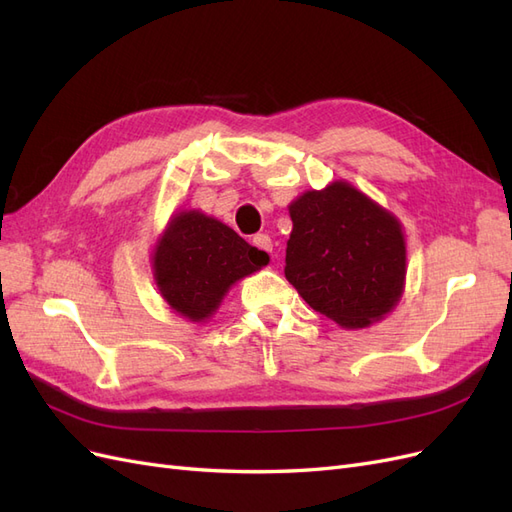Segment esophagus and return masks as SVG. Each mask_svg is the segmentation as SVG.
Segmentation results:
<instances>
[{
	"instance_id": "obj_1",
	"label": "esophagus",
	"mask_w": 512,
	"mask_h": 512,
	"mask_svg": "<svg viewBox=\"0 0 512 512\" xmlns=\"http://www.w3.org/2000/svg\"><path fill=\"white\" fill-rule=\"evenodd\" d=\"M252 243L258 247V250H262V252H273V241H271V237L269 235H256L254 239H252Z\"/></svg>"
}]
</instances>
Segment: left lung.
<instances>
[{
    "label": "left lung",
    "instance_id": "left-lung-1",
    "mask_svg": "<svg viewBox=\"0 0 512 512\" xmlns=\"http://www.w3.org/2000/svg\"><path fill=\"white\" fill-rule=\"evenodd\" d=\"M286 280L342 329L391 314L406 288V235L395 215L339 179L288 205Z\"/></svg>",
    "mask_w": 512,
    "mask_h": 512
}]
</instances>
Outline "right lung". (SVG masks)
<instances>
[{
	"label": "right lung",
	"mask_w": 512,
	"mask_h": 512,
	"mask_svg": "<svg viewBox=\"0 0 512 512\" xmlns=\"http://www.w3.org/2000/svg\"><path fill=\"white\" fill-rule=\"evenodd\" d=\"M269 265V254L198 209L170 215L151 252L153 280L175 314L194 324L218 312L226 292Z\"/></svg>",
	"instance_id": "1"
}]
</instances>
